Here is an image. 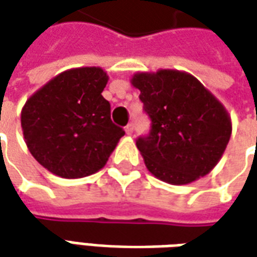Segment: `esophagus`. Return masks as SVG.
<instances>
[{"label": "esophagus", "mask_w": 257, "mask_h": 257, "mask_svg": "<svg viewBox=\"0 0 257 257\" xmlns=\"http://www.w3.org/2000/svg\"><path fill=\"white\" fill-rule=\"evenodd\" d=\"M125 132H126V135L134 134V125H132V123H128V125L125 126Z\"/></svg>", "instance_id": "esophagus-1"}]
</instances>
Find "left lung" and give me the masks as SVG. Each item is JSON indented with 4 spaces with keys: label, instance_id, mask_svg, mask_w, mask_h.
Segmentation results:
<instances>
[{
    "label": "left lung",
    "instance_id": "obj_1",
    "mask_svg": "<svg viewBox=\"0 0 257 257\" xmlns=\"http://www.w3.org/2000/svg\"><path fill=\"white\" fill-rule=\"evenodd\" d=\"M131 84L151 119L136 140L147 169L169 184H189L216 167L231 136L226 107L191 74L179 70L136 73Z\"/></svg>",
    "mask_w": 257,
    "mask_h": 257
}]
</instances>
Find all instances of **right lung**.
I'll list each match as a JSON object with an SVG mask.
<instances>
[{
  "label": "right lung",
  "mask_w": 257,
  "mask_h": 257,
  "mask_svg": "<svg viewBox=\"0 0 257 257\" xmlns=\"http://www.w3.org/2000/svg\"><path fill=\"white\" fill-rule=\"evenodd\" d=\"M107 81L100 67L70 68L26 101L20 121L27 149L53 175L78 179L100 171L125 135L101 96Z\"/></svg>",
  "instance_id": "right-lung-1"
}]
</instances>
